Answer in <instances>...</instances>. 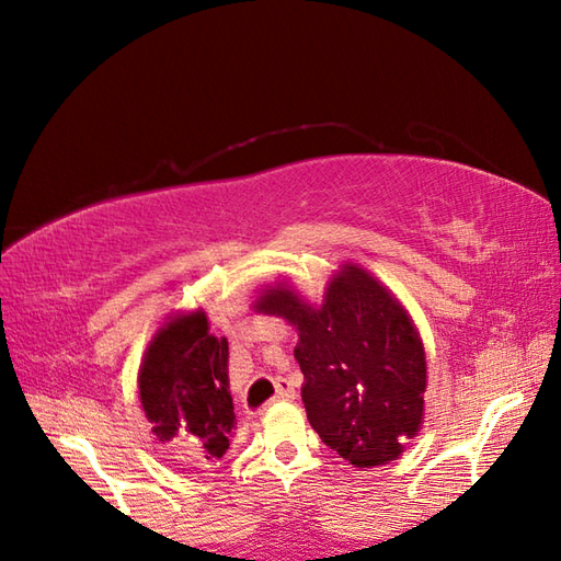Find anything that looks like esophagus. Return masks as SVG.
<instances>
[{
  "label": "esophagus",
  "instance_id": "esophagus-1",
  "mask_svg": "<svg viewBox=\"0 0 561 561\" xmlns=\"http://www.w3.org/2000/svg\"><path fill=\"white\" fill-rule=\"evenodd\" d=\"M274 388H277V392H274V398H277V400H294V396H296V390L287 378H277Z\"/></svg>",
  "mask_w": 561,
  "mask_h": 561
}]
</instances>
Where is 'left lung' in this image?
I'll return each instance as SVG.
<instances>
[{"label": "left lung", "instance_id": "8db88e82", "mask_svg": "<svg viewBox=\"0 0 561 561\" xmlns=\"http://www.w3.org/2000/svg\"><path fill=\"white\" fill-rule=\"evenodd\" d=\"M253 308L299 332L301 398L325 446L354 468L402 456L424 420L426 356L408 311L371 272L342 265L320 306L279 282Z\"/></svg>", "mask_w": 561, "mask_h": 561}]
</instances>
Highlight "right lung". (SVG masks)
I'll return each mask as SVG.
<instances>
[{"mask_svg": "<svg viewBox=\"0 0 561 561\" xmlns=\"http://www.w3.org/2000/svg\"><path fill=\"white\" fill-rule=\"evenodd\" d=\"M139 400L151 434L183 462L209 470L231 446L229 342L209 335L205 311L178 313L151 337L139 366Z\"/></svg>", "mask_w": 561, "mask_h": 561, "instance_id": "add662e5", "label": "right lung"}]
</instances>
